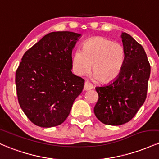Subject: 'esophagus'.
Segmentation results:
<instances>
[{"instance_id": "34e87169", "label": "esophagus", "mask_w": 159, "mask_h": 159, "mask_svg": "<svg viewBox=\"0 0 159 159\" xmlns=\"http://www.w3.org/2000/svg\"><path fill=\"white\" fill-rule=\"evenodd\" d=\"M93 89V85H92V83H90V82H88L86 81L85 83V85H84V90L85 91H89V90H91V89Z\"/></svg>"}]
</instances>
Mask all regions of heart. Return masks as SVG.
Wrapping results in <instances>:
<instances>
[{
  "mask_svg": "<svg viewBox=\"0 0 159 159\" xmlns=\"http://www.w3.org/2000/svg\"><path fill=\"white\" fill-rule=\"evenodd\" d=\"M124 61L123 46L103 37H94L87 40L82 50H76L72 57L73 67L76 74L86 75L92 65V77L105 83L118 77Z\"/></svg>",
  "mask_w": 159,
  "mask_h": 159,
  "instance_id": "obj_1",
  "label": "heart"
}]
</instances>
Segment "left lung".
<instances>
[{
  "mask_svg": "<svg viewBox=\"0 0 159 159\" xmlns=\"http://www.w3.org/2000/svg\"><path fill=\"white\" fill-rule=\"evenodd\" d=\"M125 61L120 74L107 85L96 87V117L105 125H121L136 115L147 98L150 65L143 46L132 37L121 35Z\"/></svg>",
  "mask_w": 159,
  "mask_h": 159,
  "instance_id": "obj_1",
  "label": "left lung"
}]
</instances>
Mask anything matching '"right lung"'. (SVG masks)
Segmentation results:
<instances>
[{"mask_svg":"<svg viewBox=\"0 0 159 159\" xmlns=\"http://www.w3.org/2000/svg\"><path fill=\"white\" fill-rule=\"evenodd\" d=\"M82 34H47L23 56L16 73L20 107L31 122L43 128L63 123L85 80L72 73V51Z\"/></svg>","mask_w":159,"mask_h":159,"instance_id":"right-lung-1","label":"right lung"}]
</instances>
